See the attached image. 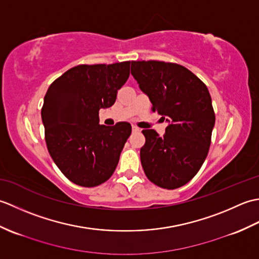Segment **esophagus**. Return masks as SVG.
Here are the masks:
<instances>
[{
  "label": "esophagus",
  "instance_id": "1",
  "mask_svg": "<svg viewBox=\"0 0 259 259\" xmlns=\"http://www.w3.org/2000/svg\"><path fill=\"white\" fill-rule=\"evenodd\" d=\"M139 128H137V126H133V133L134 134H137V133H139Z\"/></svg>",
  "mask_w": 259,
  "mask_h": 259
}]
</instances>
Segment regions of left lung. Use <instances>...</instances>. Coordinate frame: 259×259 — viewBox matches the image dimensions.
<instances>
[{
  "label": "left lung",
  "instance_id": "1",
  "mask_svg": "<svg viewBox=\"0 0 259 259\" xmlns=\"http://www.w3.org/2000/svg\"><path fill=\"white\" fill-rule=\"evenodd\" d=\"M131 74L149 97L152 111L168 121L163 137L142 130V168L155 185L179 188L195 177L208 155L214 125L210 95L198 76L177 63L133 61Z\"/></svg>",
  "mask_w": 259,
  "mask_h": 259
}]
</instances>
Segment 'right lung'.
Instances as JSON below:
<instances>
[{
  "label": "right lung",
  "instance_id": "1",
  "mask_svg": "<svg viewBox=\"0 0 259 259\" xmlns=\"http://www.w3.org/2000/svg\"><path fill=\"white\" fill-rule=\"evenodd\" d=\"M129 74L130 61L80 64L49 87L41 110L47 147L54 163L75 185H101L117 168L131 125L99 124V110L112 106Z\"/></svg>",
  "mask_w": 259,
  "mask_h": 259
}]
</instances>
